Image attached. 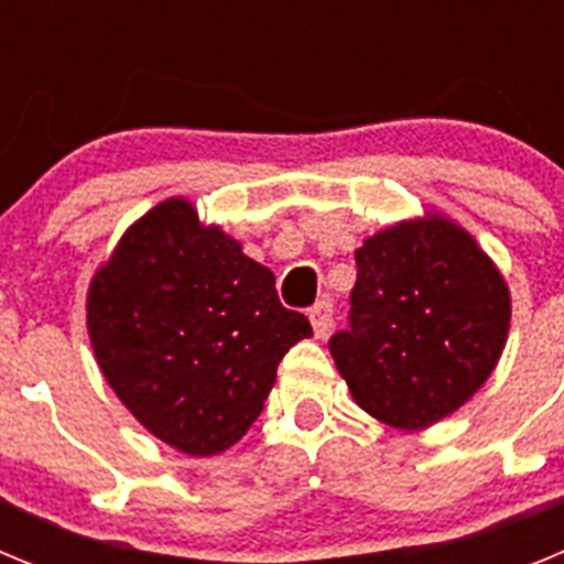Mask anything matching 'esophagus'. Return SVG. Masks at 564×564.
<instances>
[{"instance_id": "34e87169", "label": "esophagus", "mask_w": 564, "mask_h": 564, "mask_svg": "<svg viewBox=\"0 0 564 564\" xmlns=\"http://www.w3.org/2000/svg\"><path fill=\"white\" fill-rule=\"evenodd\" d=\"M311 325L316 338H325L333 327V305L330 302H316L311 307Z\"/></svg>"}]
</instances>
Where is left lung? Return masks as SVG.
<instances>
[{"label": "left lung", "mask_w": 564, "mask_h": 564, "mask_svg": "<svg viewBox=\"0 0 564 564\" xmlns=\"http://www.w3.org/2000/svg\"><path fill=\"white\" fill-rule=\"evenodd\" d=\"M356 265L350 327L330 338L338 376L376 421L430 430L495 372L511 327L508 282L441 212L367 237Z\"/></svg>", "instance_id": "obj_1"}]
</instances>
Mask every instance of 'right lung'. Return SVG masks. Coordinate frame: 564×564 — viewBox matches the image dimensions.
<instances>
[{
	"mask_svg": "<svg viewBox=\"0 0 564 564\" xmlns=\"http://www.w3.org/2000/svg\"><path fill=\"white\" fill-rule=\"evenodd\" d=\"M271 268L169 197L123 231L89 279L87 333L112 392L172 449L212 457L251 430L276 367L313 336L279 305Z\"/></svg>",
	"mask_w": 564,
	"mask_h": 564,
	"instance_id": "1",
	"label": "right lung"
}]
</instances>
